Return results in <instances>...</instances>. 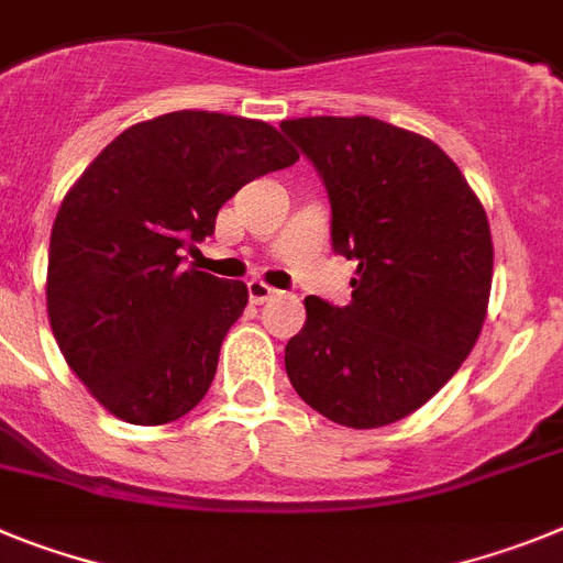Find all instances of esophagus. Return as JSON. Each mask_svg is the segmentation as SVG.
Listing matches in <instances>:
<instances>
[{
  "instance_id": "esophagus-1",
  "label": "esophagus",
  "mask_w": 563,
  "mask_h": 563,
  "mask_svg": "<svg viewBox=\"0 0 563 563\" xmlns=\"http://www.w3.org/2000/svg\"><path fill=\"white\" fill-rule=\"evenodd\" d=\"M247 292H250V301H253V305H262V301L273 299L278 290H276V287H271V285H264L262 278H250Z\"/></svg>"
}]
</instances>
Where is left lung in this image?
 Instances as JSON below:
<instances>
[{"label":"left lung","mask_w":563,"mask_h":563,"mask_svg":"<svg viewBox=\"0 0 563 563\" xmlns=\"http://www.w3.org/2000/svg\"><path fill=\"white\" fill-rule=\"evenodd\" d=\"M328 187L333 250L358 262L353 301L307 296L285 347L307 405L353 430L427 405L475 347L493 285L487 213L439 144L373 117L287 119Z\"/></svg>","instance_id":"obj_1"}]
</instances>
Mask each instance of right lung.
I'll use <instances>...</instances> for the list:
<instances>
[{
    "instance_id": "1",
    "label": "right lung",
    "mask_w": 563,
    "mask_h": 563,
    "mask_svg": "<svg viewBox=\"0 0 563 563\" xmlns=\"http://www.w3.org/2000/svg\"><path fill=\"white\" fill-rule=\"evenodd\" d=\"M267 122L176 110L119 133L62 199L47 253V319L67 367L128 424L199 405L247 285L181 267L239 187L290 167Z\"/></svg>"
}]
</instances>
